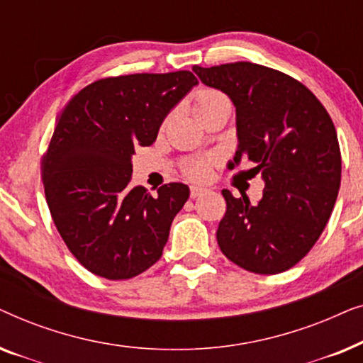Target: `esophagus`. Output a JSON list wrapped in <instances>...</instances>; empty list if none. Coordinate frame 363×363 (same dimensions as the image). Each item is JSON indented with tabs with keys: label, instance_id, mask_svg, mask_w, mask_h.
Wrapping results in <instances>:
<instances>
[{
	"label": "esophagus",
	"instance_id": "esophagus-1",
	"mask_svg": "<svg viewBox=\"0 0 363 363\" xmlns=\"http://www.w3.org/2000/svg\"><path fill=\"white\" fill-rule=\"evenodd\" d=\"M206 191H208L206 188H203V186H191V188H190V196H191V198H198V196L205 195Z\"/></svg>",
	"mask_w": 363,
	"mask_h": 363
}]
</instances>
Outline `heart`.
<instances>
[{"instance_id":"1","label":"heart","mask_w":363,"mask_h":363,"mask_svg":"<svg viewBox=\"0 0 363 363\" xmlns=\"http://www.w3.org/2000/svg\"><path fill=\"white\" fill-rule=\"evenodd\" d=\"M226 102L228 99L225 94H221L220 91H215V89H203V91L196 92L195 99H193V107H195V112L198 113L201 111H206V108L210 107H215L218 104H226ZM210 167H211L210 160H193L186 163L185 172L188 177L196 178V180H203V178L210 175Z\"/></svg>"}]
</instances>
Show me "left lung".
<instances>
[{"label":"left lung","instance_id":"1","mask_svg":"<svg viewBox=\"0 0 363 363\" xmlns=\"http://www.w3.org/2000/svg\"><path fill=\"white\" fill-rule=\"evenodd\" d=\"M208 87L236 107L238 150L230 168L251 163L262 198L223 190L226 213L216 240L228 259L256 274L296 266L315 245L334 210L342 158L334 122L304 84L252 62L193 66Z\"/></svg>","mask_w":363,"mask_h":363}]
</instances>
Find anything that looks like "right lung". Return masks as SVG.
Returning <instances> with one entry per match:
<instances>
[{
    "label": "right lung",
    "mask_w": 363,
    "mask_h": 363,
    "mask_svg": "<svg viewBox=\"0 0 363 363\" xmlns=\"http://www.w3.org/2000/svg\"><path fill=\"white\" fill-rule=\"evenodd\" d=\"M196 84L190 71L106 77L57 118L41 165L44 193L59 235L92 274L130 279L162 257L190 188L168 183L157 196L132 188V155L155 142L163 118Z\"/></svg>",
    "instance_id": "add662e5"
}]
</instances>
